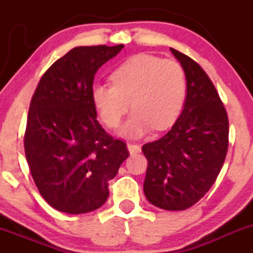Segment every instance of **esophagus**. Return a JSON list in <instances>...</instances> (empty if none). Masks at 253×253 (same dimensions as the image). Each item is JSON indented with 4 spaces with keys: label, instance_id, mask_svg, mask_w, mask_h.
I'll return each mask as SVG.
<instances>
[{
    "label": "esophagus",
    "instance_id": "1",
    "mask_svg": "<svg viewBox=\"0 0 253 253\" xmlns=\"http://www.w3.org/2000/svg\"><path fill=\"white\" fill-rule=\"evenodd\" d=\"M127 149H128L129 154H134V153L141 152V147L136 143H127Z\"/></svg>",
    "mask_w": 253,
    "mask_h": 253
}]
</instances>
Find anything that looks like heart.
Here are the masks:
<instances>
[{
	"label": "heart",
	"instance_id": "obj_1",
	"mask_svg": "<svg viewBox=\"0 0 253 253\" xmlns=\"http://www.w3.org/2000/svg\"><path fill=\"white\" fill-rule=\"evenodd\" d=\"M112 84H94L91 100L101 121L110 128L133 114L122 128L128 137H141L154 127L163 131L175 124L185 105L187 79L178 62L153 55H137L111 73Z\"/></svg>",
	"mask_w": 253,
	"mask_h": 253
}]
</instances>
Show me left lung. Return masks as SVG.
Instances as JSON below:
<instances>
[{
    "label": "left lung",
    "mask_w": 253,
    "mask_h": 253,
    "mask_svg": "<svg viewBox=\"0 0 253 253\" xmlns=\"http://www.w3.org/2000/svg\"><path fill=\"white\" fill-rule=\"evenodd\" d=\"M187 79V95L172 128L145 143L148 160L143 190L152 205L183 211L197 203L215 182L229 145V120L211 78L196 61L170 48Z\"/></svg>",
    "instance_id": "obj_1"
}]
</instances>
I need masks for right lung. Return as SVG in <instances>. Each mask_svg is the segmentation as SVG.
Segmentation results:
<instances>
[{"label": "right lung", "mask_w": 253, "mask_h": 253, "mask_svg": "<svg viewBox=\"0 0 253 253\" xmlns=\"http://www.w3.org/2000/svg\"><path fill=\"white\" fill-rule=\"evenodd\" d=\"M122 47L72 48L44 73L30 101L25 158L40 195L60 211L100 208L129 155L126 143L100 126L90 94L95 73Z\"/></svg>", "instance_id": "right-lung-1"}]
</instances>
